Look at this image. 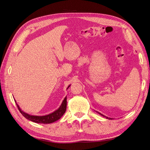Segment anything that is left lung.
Masks as SVG:
<instances>
[{
	"label": "left lung",
	"instance_id": "1",
	"mask_svg": "<svg viewBox=\"0 0 150 150\" xmlns=\"http://www.w3.org/2000/svg\"><path fill=\"white\" fill-rule=\"evenodd\" d=\"M98 113H99V115H101V116H104V117H106V118H107V119H108V120H112L111 118H110V117H106V116H104L103 115H102L101 113H100V112H98Z\"/></svg>",
	"mask_w": 150,
	"mask_h": 150
}]
</instances>
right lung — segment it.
I'll return each instance as SVG.
<instances>
[{"label": "right lung", "mask_w": 150, "mask_h": 150, "mask_svg": "<svg viewBox=\"0 0 150 150\" xmlns=\"http://www.w3.org/2000/svg\"><path fill=\"white\" fill-rule=\"evenodd\" d=\"M69 86L70 85L68 86L67 88H69ZM14 101L16 103L15 99H14ZM16 104H17V108L19 109V110L21 112V114L23 115L26 119H28L33 122H36V123L50 124V123H52V122L57 121L58 120H59L63 116V115L65 113L66 110V106H67V96L65 97L62 104H61L60 107L57 110L51 113V114L44 115V116H34V115H30L29 114H28L27 112H25L21 110V109L20 108L19 106L17 104V103H16Z\"/></svg>", "instance_id": "right-lung-1"}]
</instances>
